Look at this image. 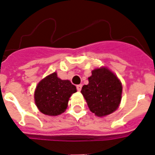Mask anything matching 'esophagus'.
<instances>
[{
	"label": "esophagus",
	"mask_w": 155,
	"mask_h": 155,
	"mask_svg": "<svg viewBox=\"0 0 155 155\" xmlns=\"http://www.w3.org/2000/svg\"><path fill=\"white\" fill-rule=\"evenodd\" d=\"M81 87H82V84H78L77 85V90L78 91H80L81 90Z\"/></svg>",
	"instance_id": "esophagus-1"
}]
</instances>
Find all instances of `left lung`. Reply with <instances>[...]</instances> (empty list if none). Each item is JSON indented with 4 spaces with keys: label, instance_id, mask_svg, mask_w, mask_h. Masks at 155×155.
I'll return each mask as SVG.
<instances>
[{
    "label": "left lung",
    "instance_id": "obj_1",
    "mask_svg": "<svg viewBox=\"0 0 155 155\" xmlns=\"http://www.w3.org/2000/svg\"><path fill=\"white\" fill-rule=\"evenodd\" d=\"M123 87L116 74L107 68H95L88 84L81 91L91 113L99 117L113 113L121 102Z\"/></svg>",
    "mask_w": 155,
    "mask_h": 155
}]
</instances>
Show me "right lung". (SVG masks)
I'll use <instances>...</instances> for the list:
<instances>
[{"label": "right lung", "instance_id": "1", "mask_svg": "<svg viewBox=\"0 0 155 155\" xmlns=\"http://www.w3.org/2000/svg\"><path fill=\"white\" fill-rule=\"evenodd\" d=\"M77 89L68 80H61L56 72L39 81L34 98L37 108L48 116H58L66 110L68 101Z\"/></svg>", "mask_w": 155, "mask_h": 155}]
</instances>
